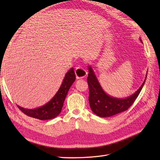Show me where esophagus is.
Wrapping results in <instances>:
<instances>
[{"instance_id":"1","label":"esophagus","mask_w":160,"mask_h":160,"mask_svg":"<svg viewBox=\"0 0 160 160\" xmlns=\"http://www.w3.org/2000/svg\"><path fill=\"white\" fill-rule=\"evenodd\" d=\"M75 72H76V78H78V79H79V78H84L87 74V71L85 70V69L83 68L82 67H80V66H78L76 68Z\"/></svg>"}]
</instances>
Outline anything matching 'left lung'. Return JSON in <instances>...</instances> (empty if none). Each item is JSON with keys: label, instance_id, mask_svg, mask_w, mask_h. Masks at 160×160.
Here are the masks:
<instances>
[{"label": "left lung", "instance_id": "1", "mask_svg": "<svg viewBox=\"0 0 160 160\" xmlns=\"http://www.w3.org/2000/svg\"><path fill=\"white\" fill-rule=\"evenodd\" d=\"M140 41L142 42L141 39ZM88 69H89V73H88L87 82L89 89V102L90 107L95 114L101 118L111 117L127 111L136 100L147 79L146 77L143 84L132 96L124 99H120V98L111 97L105 93L102 89L92 68L89 66Z\"/></svg>", "mask_w": 160, "mask_h": 160}]
</instances>
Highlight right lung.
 Wrapping results in <instances>:
<instances>
[{"label": "right lung", "mask_w": 160, "mask_h": 160, "mask_svg": "<svg viewBox=\"0 0 160 160\" xmlns=\"http://www.w3.org/2000/svg\"><path fill=\"white\" fill-rule=\"evenodd\" d=\"M76 80V75L73 68H71L66 73L59 90L55 96L46 104L33 109H28L18 106L19 109L23 113L33 118L39 119L40 120H50L58 116L63 107V104L71 86Z\"/></svg>", "instance_id": "obj_1"}]
</instances>
